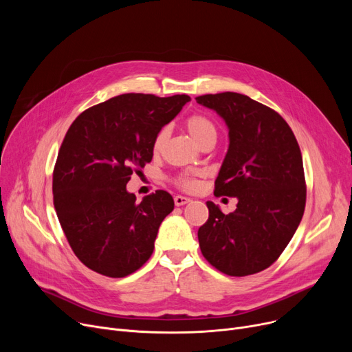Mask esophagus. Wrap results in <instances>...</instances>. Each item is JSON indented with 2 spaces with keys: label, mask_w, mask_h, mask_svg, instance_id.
<instances>
[{
  "label": "esophagus",
  "mask_w": 352,
  "mask_h": 352,
  "mask_svg": "<svg viewBox=\"0 0 352 352\" xmlns=\"http://www.w3.org/2000/svg\"><path fill=\"white\" fill-rule=\"evenodd\" d=\"M191 199L188 198V197H182V195H177L175 198H174V202H175V206L177 207H181V206H186V204H188Z\"/></svg>",
  "instance_id": "esophagus-1"
}]
</instances>
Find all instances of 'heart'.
I'll list each match as a JSON object with an SVG mask.
<instances>
[{
	"instance_id": "heart-1",
	"label": "heart",
	"mask_w": 352,
	"mask_h": 352,
	"mask_svg": "<svg viewBox=\"0 0 352 352\" xmlns=\"http://www.w3.org/2000/svg\"><path fill=\"white\" fill-rule=\"evenodd\" d=\"M186 126H187V131L190 133V135L198 144H201L208 137H217L215 124L212 122V120H210L208 117L202 116V114H194V116L188 117L187 121H186ZM165 138H166V129L162 128L161 131L157 134L155 140H154L155 150H158V148L162 145ZM178 186H181L184 188H192L194 181L190 179V178H181V179H178Z\"/></svg>"
}]
</instances>
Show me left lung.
I'll list each match as a JSON object with an SVG mask.
<instances>
[{"label": "left lung", "instance_id": "left-lung-1", "mask_svg": "<svg viewBox=\"0 0 352 352\" xmlns=\"http://www.w3.org/2000/svg\"><path fill=\"white\" fill-rule=\"evenodd\" d=\"M195 100L228 126L230 145L214 194L238 199L230 214L207 201L210 217L198 230L201 252L227 275L260 272L281 255L304 215L298 142L278 113L247 96L221 92Z\"/></svg>", "mask_w": 352, "mask_h": 352}]
</instances>
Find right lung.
Listing matches in <instances>:
<instances>
[{"label":"right lung","mask_w":352,"mask_h":352,"mask_svg":"<svg viewBox=\"0 0 352 352\" xmlns=\"http://www.w3.org/2000/svg\"><path fill=\"white\" fill-rule=\"evenodd\" d=\"M188 101L122 94L85 109L68 128L52 175L54 207L89 270L122 278L151 256L174 199L160 190L137 202L126 182L151 162L157 134Z\"/></svg>","instance_id":"obj_1"}]
</instances>
